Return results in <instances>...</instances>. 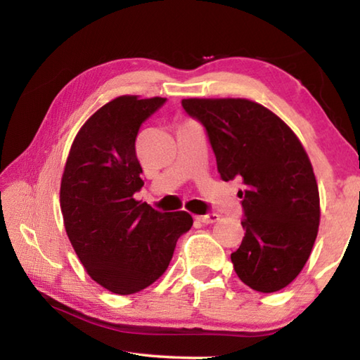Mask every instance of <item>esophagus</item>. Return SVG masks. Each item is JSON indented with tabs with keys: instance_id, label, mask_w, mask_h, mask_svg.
<instances>
[{
	"instance_id": "1",
	"label": "esophagus",
	"mask_w": 360,
	"mask_h": 360,
	"mask_svg": "<svg viewBox=\"0 0 360 360\" xmlns=\"http://www.w3.org/2000/svg\"><path fill=\"white\" fill-rule=\"evenodd\" d=\"M200 222L203 224H214L219 221V214H216V212H208V214H203V216H198L197 217Z\"/></svg>"
}]
</instances>
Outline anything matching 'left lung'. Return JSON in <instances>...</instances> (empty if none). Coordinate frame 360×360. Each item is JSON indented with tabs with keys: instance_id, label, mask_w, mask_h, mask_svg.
<instances>
[{
	"instance_id": "left-lung-1",
	"label": "left lung",
	"mask_w": 360,
	"mask_h": 360,
	"mask_svg": "<svg viewBox=\"0 0 360 360\" xmlns=\"http://www.w3.org/2000/svg\"><path fill=\"white\" fill-rule=\"evenodd\" d=\"M181 105L205 127L221 178L243 182L245 236L231 254L236 275L257 292L281 290L307 264L319 227V191L302 143L259 103L188 98Z\"/></svg>"
}]
</instances>
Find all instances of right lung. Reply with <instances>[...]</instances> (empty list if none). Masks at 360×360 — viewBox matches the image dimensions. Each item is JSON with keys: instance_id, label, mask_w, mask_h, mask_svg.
<instances>
[{"instance_id": "add662e5", "label": "right lung", "mask_w": 360, "mask_h": 360, "mask_svg": "<svg viewBox=\"0 0 360 360\" xmlns=\"http://www.w3.org/2000/svg\"><path fill=\"white\" fill-rule=\"evenodd\" d=\"M165 101L125 95L106 103L79 130L65 165L66 233L90 278L119 295L157 281L193 224L186 211L160 212L133 198L144 186L138 131Z\"/></svg>"}]
</instances>
